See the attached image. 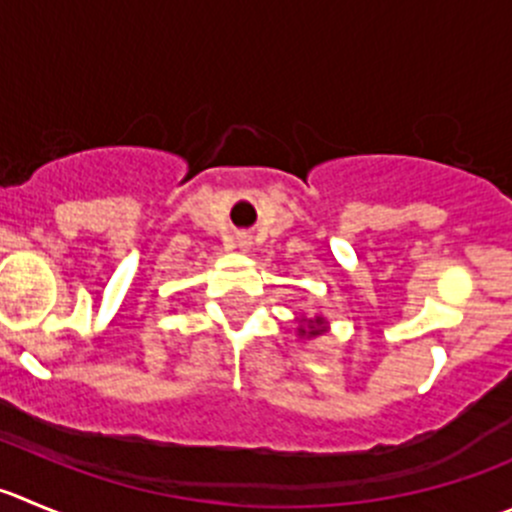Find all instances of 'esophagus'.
<instances>
[{
  "instance_id": "esophagus-1",
  "label": "esophagus",
  "mask_w": 512,
  "mask_h": 512,
  "mask_svg": "<svg viewBox=\"0 0 512 512\" xmlns=\"http://www.w3.org/2000/svg\"><path fill=\"white\" fill-rule=\"evenodd\" d=\"M243 246H246V241H243Z\"/></svg>"
}]
</instances>
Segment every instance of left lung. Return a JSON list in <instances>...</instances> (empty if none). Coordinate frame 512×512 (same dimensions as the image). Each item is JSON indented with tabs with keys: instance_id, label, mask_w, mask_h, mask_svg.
Instances as JSON below:
<instances>
[{
	"instance_id": "8db88e82",
	"label": "left lung",
	"mask_w": 512,
	"mask_h": 512,
	"mask_svg": "<svg viewBox=\"0 0 512 512\" xmlns=\"http://www.w3.org/2000/svg\"><path fill=\"white\" fill-rule=\"evenodd\" d=\"M299 337L301 339H314V337H321V334L329 332V321L324 319V316H314V319H306V316H299Z\"/></svg>"
}]
</instances>
